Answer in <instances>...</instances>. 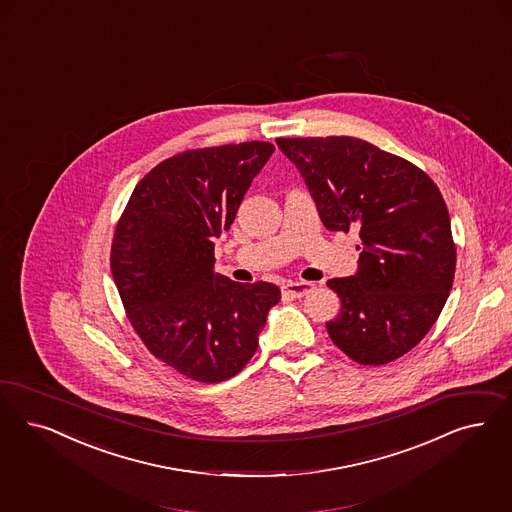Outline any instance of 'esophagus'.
<instances>
[{
	"label": "esophagus",
	"mask_w": 512,
	"mask_h": 512,
	"mask_svg": "<svg viewBox=\"0 0 512 512\" xmlns=\"http://www.w3.org/2000/svg\"><path fill=\"white\" fill-rule=\"evenodd\" d=\"M316 285L312 282H289L282 287L283 297L289 299H302L304 295H308L310 291H314Z\"/></svg>",
	"instance_id": "esophagus-1"
}]
</instances>
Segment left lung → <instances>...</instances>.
I'll return each instance as SVG.
<instances>
[{"instance_id":"1","label":"left lung","mask_w":512,"mask_h":512,"mask_svg":"<svg viewBox=\"0 0 512 512\" xmlns=\"http://www.w3.org/2000/svg\"><path fill=\"white\" fill-rule=\"evenodd\" d=\"M329 230H359L357 272L327 285L342 308L327 331L361 365L412 350L454 283L456 246L441 191L412 162L350 136L278 138Z\"/></svg>"}]
</instances>
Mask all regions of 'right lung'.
Returning <instances> with one entry per match:
<instances>
[{"mask_svg": "<svg viewBox=\"0 0 512 512\" xmlns=\"http://www.w3.org/2000/svg\"><path fill=\"white\" fill-rule=\"evenodd\" d=\"M268 141L206 147L155 166L136 185L111 246V274L147 350L183 376L217 384L257 352L282 293L213 270V240L229 230Z\"/></svg>", "mask_w": 512, "mask_h": 512, "instance_id": "right-lung-1", "label": "right lung"}]
</instances>
